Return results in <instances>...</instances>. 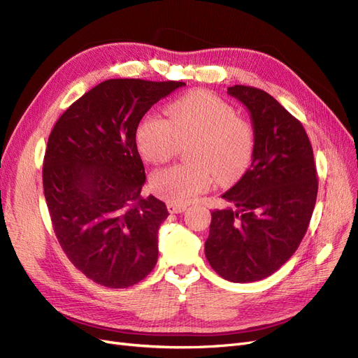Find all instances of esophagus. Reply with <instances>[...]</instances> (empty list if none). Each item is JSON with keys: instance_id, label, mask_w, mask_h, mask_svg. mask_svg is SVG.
I'll list each match as a JSON object with an SVG mask.
<instances>
[{"instance_id": "1", "label": "esophagus", "mask_w": 358, "mask_h": 358, "mask_svg": "<svg viewBox=\"0 0 358 358\" xmlns=\"http://www.w3.org/2000/svg\"><path fill=\"white\" fill-rule=\"evenodd\" d=\"M167 208L170 213H182L187 210V206H180V204H173V203H169Z\"/></svg>"}]
</instances>
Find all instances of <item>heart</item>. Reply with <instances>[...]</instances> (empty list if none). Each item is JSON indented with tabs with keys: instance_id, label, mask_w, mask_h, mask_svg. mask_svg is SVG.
I'll return each mask as SVG.
<instances>
[{
	"instance_id": "obj_1",
	"label": "heart",
	"mask_w": 358,
	"mask_h": 358,
	"mask_svg": "<svg viewBox=\"0 0 358 358\" xmlns=\"http://www.w3.org/2000/svg\"><path fill=\"white\" fill-rule=\"evenodd\" d=\"M169 121L145 117L138 127V146L146 162L162 164L173 158L180 143H188L194 163L158 170L152 191L173 204H187L217 182H231L248 169L255 134L234 108L208 92H192L166 108Z\"/></svg>"
}]
</instances>
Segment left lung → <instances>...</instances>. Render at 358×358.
I'll return each mask as SVG.
<instances>
[{"label":"left lung","mask_w":358,"mask_h":358,"mask_svg":"<svg viewBox=\"0 0 358 358\" xmlns=\"http://www.w3.org/2000/svg\"><path fill=\"white\" fill-rule=\"evenodd\" d=\"M228 94L248 108L255 145L252 163L212 212L206 257L232 282L269 277L296 252L310 225L318 180L308 134L266 92L232 85Z\"/></svg>","instance_id":"8db88e82"}]
</instances>
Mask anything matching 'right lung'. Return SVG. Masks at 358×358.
Wrapping results in <instances>:
<instances>
[{
    "instance_id": "1",
    "label": "right lung",
    "mask_w": 358,
    "mask_h": 358,
    "mask_svg": "<svg viewBox=\"0 0 358 358\" xmlns=\"http://www.w3.org/2000/svg\"><path fill=\"white\" fill-rule=\"evenodd\" d=\"M182 81L106 80L73 102L48 136L44 196L69 261L110 289L136 285L158 259V229L169 216L154 195H141L145 167L136 130Z\"/></svg>"
}]
</instances>
